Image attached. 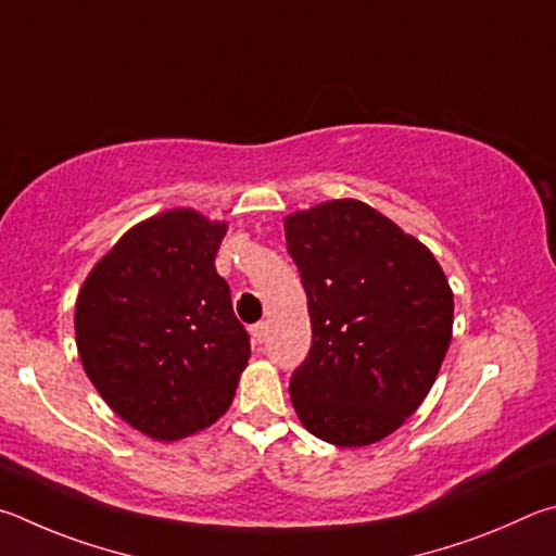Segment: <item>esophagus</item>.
<instances>
[{
  "mask_svg": "<svg viewBox=\"0 0 556 556\" xmlns=\"http://www.w3.org/2000/svg\"><path fill=\"white\" fill-rule=\"evenodd\" d=\"M266 323H256V325H253L251 327V339H253V342H256V344H263V342H266Z\"/></svg>",
  "mask_w": 556,
  "mask_h": 556,
  "instance_id": "obj_1",
  "label": "esophagus"
}]
</instances>
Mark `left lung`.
Listing matches in <instances>:
<instances>
[{
	"label": "left lung",
	"mask_w": 556,
	"mask_h": 556,
	"mask_svg": "<svg viewBox=\"0 0 556 556\" xmlns=\"http://www.w3.org/2000/svg\"><path fill=\"white\" fill-rule=\"evenodd\" d=\"M286 247L313 325L290 378L300 422L337 446L381 442L440 374L454 325L450 280L422 241L358 200L288 214Z\"/></svg>",
	"instance_id": "1"
}]
</instances>
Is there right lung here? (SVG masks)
Returning <instances> with one entry per match:
<instances>
[{"mask_svg":"<svg viewBox=\"0 0 556 556\" xmlns=\"http://www.w3.org/2000/svg\"><path fill=\"white\" fill-rule=\"evenodd\" d=\"M227 222L168 210L97 261L75 303L87 378L134 430L175 442L229 410L251 356L214 268Z\"/></svg>","mask_w":556,"mask_h":556,"instance_id":"right-lung-1","label":"right lung"}]
</instances>
